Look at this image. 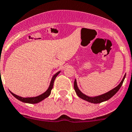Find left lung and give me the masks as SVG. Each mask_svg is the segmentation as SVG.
Listing matches in <instances>:
<instances>
[{
  "label": "left lung",
  "mask_w": 132,
  "mask_h": 132,
  "mask_svg": "<svg viewBox=\"0 0 132 132\" xmlns=\"http://www.w3.org/2000/svg\"><path fill=\"white\" fill-rule=\"evenodd\" d=\"M125 77H126V75H125L123 79L121 80V82H120V84H119L117 86H116V88L112 89V90L109 91L107 93H104L103 95H101L96 96V97H89V96L86 95L85 94L82 93L80 91V89H79L77 86V84L76 79L74 81V89H75V92H76L77 95L79 96L80 98H81L83 100H85L86 101L89 102V103H94V104H97V103H103V102L106 101H108V99H110V98H112L116 93L119 91V89L121 88V86H122V83H123L124 80L125 79Z\"/></svg>",
  "instance_id": "obj_1"
}]
</instances>
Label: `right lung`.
<instances>
[{"label":"right lung","mask_w":132,"mask_h":132,"mask_svg":"<svg viewBox=\"0 0 132 132\" xmlns=\"http://www.w3.org/2000/svg\"><path fill=\"white\" fill-rule=\"evenodd\" d=\"M60 72H61V71H58V72L56 73L53 75V77H52V80H51L50 82V84L49 88H48V89H47L44 93H43V94L40 95L39 96H37V97H26V98H25V97H20V96L14 94V93H12L11 91H10V93H11V94L15 97V98H17L18 100L23 102V103H29V104H36V103H39V102L42 101L43 100H44V98H47V97L50 95L51 91H52V88H53V83H54L55 79V78L57 77V75L59 74Z\"/></svg>","instance_id":"right-lung-1"}]
</instances>
